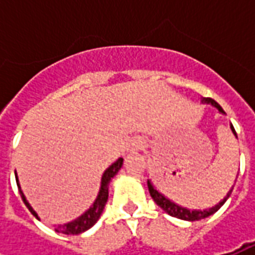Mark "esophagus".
Here are the masks:
<instances>
[{"mask_svg":"<svg viewBox=\"0 0 255 255\" xmlns=\"http://www.w3.org/2000/svg\"><path fill=\"white\" fill-rule=\"evenodd\" d=\"M142 146H143V142L140 139H133L131 144L128 146V153H136L142 149Z\"/></svg>","mask_w":255,"mask_h":255,"instance_id":"obj_1","label":"esophagus"}]
</instances>
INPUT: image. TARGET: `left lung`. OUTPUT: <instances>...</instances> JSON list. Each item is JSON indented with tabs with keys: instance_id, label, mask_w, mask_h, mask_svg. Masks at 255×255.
<instances>
[{
	"instance_id": "obj_1",
	"label": "left lung",
	"mask_w": 255,
	"mask_h": 255,
	"mask_svg": "<svg viewBox=\"0 0 255 255\" xmlns=\"http://www.w3.org/2000/svg\"><path fill=\"white\" fill-rule=\"evenodd\" d=\"M201 102H202V104H208V105L214 106V108H216L221 115H225V112L223 111V108H221L216 101L212 100V98H201ZM230 128H231V131H232V133L235 135V138H238V135H236L235 132V128H234L232 124H230ZM236 179H238V176H236ZM147 187H149V192H150V195H151V198H153V201H154V202L157 203V205H158V206H160L165 213H168L169 216H172V217H176V219L186 220V221H197V220L206 219V217H209V216H212L213 213H216V212H217V210L224 205L225 201L230 198L231 192H232V190H234V186H232L230 191L227 192V195H225V197L223 198L217 205H214V206H212V208L203 209V210H197V209L191 210V209L183 208V206H180V205H177V203H175L173 201H171L169 198H166L162 192H160L157 188L154 187V184L151 183L150 179L147 180Z\"/></svg>"
}]
</instances>
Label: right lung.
<instances>
[{
	"label": "right lung",
	"mask_w": 255,
	"mask_h": 255,
	"mask_svg": "<svg viewBox=\"0 0 255 255\" xmlns=\"http://www.w3.org/2000/svg\"><path fill=\"white\" fill-rule=\"evenodd\" d=\"M123 161L124 160L120 157V158L115 161L111 166L106 168V171L104 172V175L101 177L100 191H98V195L95 198V201L93 202V205H91L82 216H79L78 219L72 220V221H69V223H65V224L54 225V231H56V232L65 234V235H79V234H82L84 231L90 230V228L98 221V219L101 217V214L104 212V208H105L106 202H108V197H109V183L112 182L113 177L116 176L117 172L120 171V168L123 166ZM14 176H16V183H17V188H19V192L20 195H21L23 202H24L25 206H27L28 210L32 213V216H35L36 219L39 220L38 213L32 209L30 202L27 201L24 192L21 191V187H20L19 179H17V173H16V172H14Z\"/></svg>",
	"instance_id": "right-lung-1"
}]
</instances>
